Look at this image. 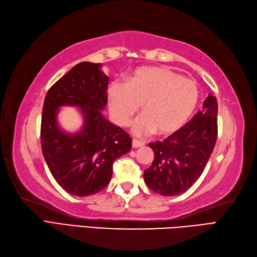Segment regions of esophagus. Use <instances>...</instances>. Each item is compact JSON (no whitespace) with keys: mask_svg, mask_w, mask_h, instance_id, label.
Here are the masks:
<instances>
[{"mask_svg":"<svg viewBox=\"0 0 257 257\" xmlns=\"http://www.w3.org/2000/svg\"><path fill=\"white\" fill-rule=\"evenodd\" d=\"M144 142L143 141H139V140H133L132 141V146L134 149H138V148H142V146H144Z\"/></svg>","mask_w":257,"mask_h":257,"instance_id":"esophagus-1","label":"esophagus"}]
</instances>
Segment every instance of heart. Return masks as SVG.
I'll list each match as a JSON object with an SVG mask.
<instances>
[{"label": "heart", "mask_w": 257, "mask_h": 257, "mask_svg": "<svg viewBox=\"0 0 257 257\" xmlns=\"http://www.w3.org/2000/svg\"><path fill=\"white\" fill-rule=\"evenodd\" d=\"M108 107L114 122L128 124L141 105L144 114L132 124L136 135L176 133L187 123L198 102V90L188 78L165 67H140L126 85L112 83L107 90Z\"/></svg>", "instance_id": "1"}]
</instances>
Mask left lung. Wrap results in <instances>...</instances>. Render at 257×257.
Instances as JSON below:
<instances>
[{
    "instance_id": "8db88e82",
    "label": "left lung",
    "mask_w": 257,
    "mask_h": 257,
    "mask_svg": "<svg viewBox=\"0 0 257 257\" xmlns=\"http://www.w3.org/2000/svg\"><path fill=\"white\" fill-rule=\"evenodd\" d=\"M217 138V101L208 94L190 122L166 140L150 143L154 161L144 182L163 196L180 195L202 175Z\"/></svg>"
}]
</instances>
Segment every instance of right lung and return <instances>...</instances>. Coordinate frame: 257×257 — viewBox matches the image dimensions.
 Segmentation results:
<instances>
[{"instance_id": "obj_1", "label": "right lung", "mask_w": 257, "mask_h": 257, "mask_svg": "<svg viewBox=\"0 0 257 257\" xmlns=\"http://www.w3.org/2000/svg\"><path fill=\"white\" fill-rule=\"evenodd\" d=\"M99 63L82 62L54 83L46 94L41 121V146L51 174L75 196L102 191L111 181L113 163L132 148L125 131L109 123L102 109L107 102L108 76ZM61 106L80 107L83 126L64 133L57 123Z\"/></svg>"}]
</instances>
